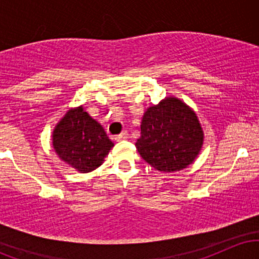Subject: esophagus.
<instances>
[{"label":"esophagus","mask_w":259,"mask_h":259,"mask_svg":"<svg viewBox=\"0 0 259 259\" xmlns=\"http://www.w3.org/2000/svg\"><path fill=\"white\" fill-rule=\"evenodd\" d=\"M117 141H123V140H127L129 139V134H127V132H123L121 134H119V135H117L114 138Z\"/></svg>","instance_id":"34e87169"}]
</instances>
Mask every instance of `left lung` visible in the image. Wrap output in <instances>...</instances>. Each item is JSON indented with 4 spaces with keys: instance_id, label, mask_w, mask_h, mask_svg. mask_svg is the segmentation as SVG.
<instances>
[{
    "instance_id": "8db88e82",
    "label": "left lung",
    "mask_w": 259,
    "mask_h": 259,
    "mask_svg": "<svg viewBox=\"0 0 259 259\" xmlns=\"http://www.w3.org/2000/svg\"><path fill=\"white\" fill-rule=\"evenodd\" d=\"M202 145L203 132L197 115L181 100L167 97L145 112L136 148L157 170L170 173L186 168Z\"/></svg>"
}]
</instances>
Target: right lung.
Listing matches in <instances>:
<instances>
[{
  "instance_id": "1",
  "label": "right lung",
  "mask_w": 259,
  "mask_h": 259,
  "mask_svg": "<svg viewBox=\"0 0 259 259\" xmlns=\"http://www.w3.org/2000/svg\"><path fill=\"white\" fill-rule=\"evenodd\" d=\"M52 145L59 158L80 173L100 167L114 146L102 125L82 106L69 109L59 120L53 130Z\"/></svg>"
}]
</instances>
